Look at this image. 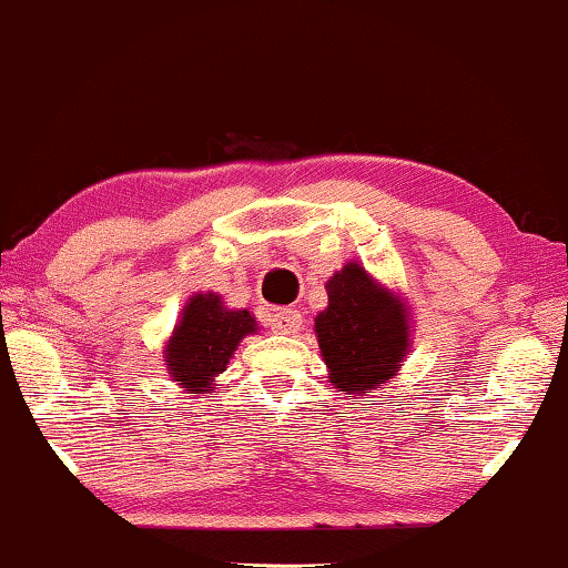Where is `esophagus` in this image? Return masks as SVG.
<instances>
[{
	"mask_svg": "<svg viewBox=\"0 0 568 568\" xmlns=\"http://www.w3.org/2000/svg\"><path fill=\"white\" fill-rule=\"evenodd\" d=\"M268 325H272L274 333L278 335H292L302 327V314L300 310H274L268 314Z\"/></svg>",
	"mask_w": 568,
	"mask_h": 568,
	"instance_id": "34e87169",
	"label": "esophagus"
}]
</instances>
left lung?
I'll return each instance as SVG.
<instances>
[{
	"instance_id": "left-lung-1",
	"label": "left lung",
	"mask_w": 568,
	"mask_h": 568,
	"mask_svg": "<svg viewBox=\"0 0 568 568\" xmlns=\"http://www.w3.org/2000/svg\"><path fill=\"white\" fill-rule=\"evenodd\" d=\"M327 310L317 314L320 351L329 383L347 394H371L396 375L408 347L406 310L361 264H347L325 284Z\"/></svg>"
}]
</instances>
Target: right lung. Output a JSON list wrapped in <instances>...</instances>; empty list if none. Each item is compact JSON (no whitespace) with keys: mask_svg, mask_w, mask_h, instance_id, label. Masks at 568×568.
Here are the masks:
<instances>
[{"mask_svg":"<svg viewBox=\"0 0 568 568\" xmlns=\"http://www.w3.org/2000/svg\"><path fill=\"white\" fill-rule=\"evenodd\" d=\"M256 329L246 310L231 312L221 296L195 294L182 310L180 325L168 345V371L185 390H211L243 337Z\"/></svg>","mask_w":568,"mask_h":568,"instance_id":"right-lung-1","label":"right lung"}]
</instances>
